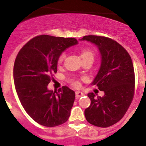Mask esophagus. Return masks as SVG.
Segmentation results:
<instances>
[{
	"mask_svg": "<svg viewBox=\"0 0 146 146\" xmlns=\"http://www.w3.org/2000/svg\"><path fill=\"white\" fill-rule=\"evenodd\" d=\"M83 93L81 92V91H76L75 92V96H76V98H80L82 96H83Z\"/></svg>",
	"mask_w": 146,
	"mask_h": 146,
	"instance_id": "1",
	"label": "esophagus"
}]
</instances>
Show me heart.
Segmentation results:
<instances>
[{"label": "heart", "mask_w": 146, "mask_h": 146, "mask_svg": "<svg viewBox=\"0 0 146 146\" xmlns=\"http://www.w3.org/2000/svg\"><path fill=\"white\" fill-rule=\"evenodd\" d=\"M80 56L82 58V60L83 59H92L94 60V52L90 49H82L80 52ZM64 58H65V53L63 52V53L60 54V56L58 57V62L59 64H60V63L64 61ZM72 84L74 86H77L78 84H79V82H77V80H74L72 81Z\"/></svg>", "instance_id": "b5f03b06"}]
</instances>
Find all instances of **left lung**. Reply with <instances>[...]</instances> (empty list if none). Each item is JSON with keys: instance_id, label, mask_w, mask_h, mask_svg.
I'll return each instance as SVG.
<instances>
[{"instance_id": "left-lung-1", "label": "left lung", "mask_w": 146, "mask_h": 146, "mask_svg": "<svg viewBox=\"0 0 146 146\" xmlns=\"http://www.w3.org/2000/svg\"><path fill=\"white\" fill-rule=\"evenodd\" d=\"M80 40L97 46L101 54V66L92 82L104 95L88 94L91 104L85 110L88 123L108 127L123 118L129 108L135 93V72L131 57L120 44L108 37L85 36Z\"/></svg>"}]
</instances>
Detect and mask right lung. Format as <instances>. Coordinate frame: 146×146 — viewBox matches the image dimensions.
<instances>
[{"instance_id": "obj_1", "label": "right lung", "mask_w": 146, "mask_h": 146, "mask_svg": "<svg viewBox=\"0 0 146 146\" xmlns=\"http://www.w3.org/2000/svg\"><path fill=\"white\" fill-rule=\"evenodd\" d=\"M78 43L74 38L38 36L18 52L14 65L17 94L26 113L42 126L53 127L70 116L75 93L67 86L50 91L47 86L57 72L58 59L68 47Z\"/></svg>"}]
</instances>
